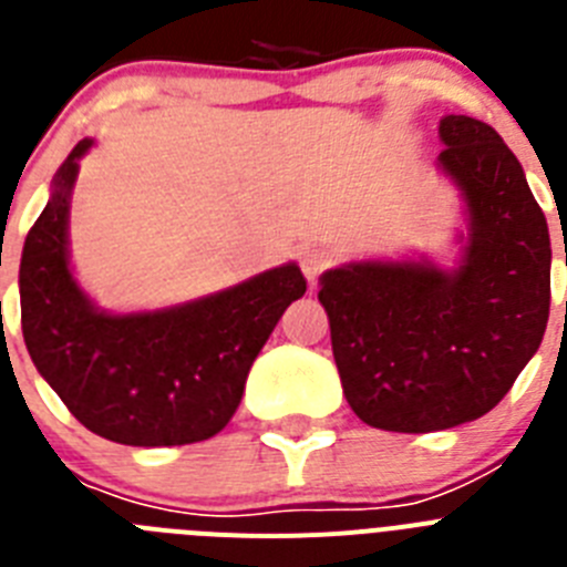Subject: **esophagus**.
<instances>
[{"label": "esophagus", "instance_id": "obj_1", "mask_svg": "<svg viewBox=\"0 0 567 567\" xmlns=\"http://www.w3.org/2000/svg\"><path fill=\"white\" fill-rule=\"evenodd\" d=\"M327 267H329V255L323 252V249H309V252H303V258H300V269H303V275H307L309 287L318 284V278L327 272Z\"/></svg>", "mask_w": 567, "mask_h": 567}]
</instances>
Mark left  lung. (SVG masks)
I'll return each instance as SVG.
<instances>
[{
    "instance_id": "1",
    "label": "left lung",
    "mask_w": 567,
    "mask_h": 567,
    "mask_svg": "<svg viewBox=\"0 0 567 567\" xmlns=\"http://www.w3.org/2000/svg\"><path fill=\"white\" fill-rule=\"evenodd\" d=\"M440 138V167L468 204L463 267L365 260L320 278L346 400L383 432H440L488 414L548 323V224L517 155L471 115H445Z\"/></svg>"
}]
</instances>
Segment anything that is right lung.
I'll return each mask as SVG.
<instances>
[{"instance_id":"add662e5","label":"right lung","mask_w":567,"mask_h":567,"mask_svg":"<svg viewBox=\"0 0 567 567\" xmlns=\"http://www.w3.org/2000/svg\"><path fill=\"white\" fill-rule=\"evenodd\" d=\"M90 144L79 142L59 167L48 207L24 238V346L70 414L99 437L144 449L215 437L307 278L287 264L167 312L93 309L68 269V198Z\"/></svg>"}]
</instances>
